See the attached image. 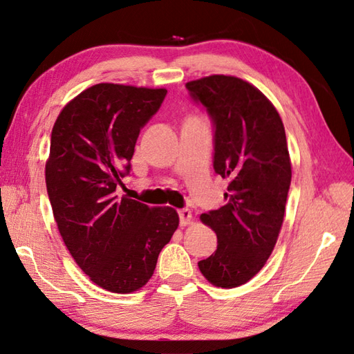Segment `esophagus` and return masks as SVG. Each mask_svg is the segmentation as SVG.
Wrapping results in <instances>:
<instances>
[{
    "mask_svg": "<svg viewBox=\"0 0 354 354\" xmlns=\"http://www.w3.org/2000/svg\"><path fill=\"white\" fill-rule=\"evenodd\" d=\"M178 217H180V225L186 226V225L191 223L192 214H191L189 209H180V211H178Z\"/></svg>",
    "mask_w": 354,
    "mask_h": 354,
    "instance_id": "34e87169",
    "label": "esophagus"
}]
</instances>
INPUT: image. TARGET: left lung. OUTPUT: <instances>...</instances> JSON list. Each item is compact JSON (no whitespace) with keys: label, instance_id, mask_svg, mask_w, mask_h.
I'll return each instance as SVG.
<instances>
[{"label":"left lung","instance_id":"obj_1","mask_svg":"<svg viewBox=\"0 0 354 354\" xmlns=\"http://www.w3.org/2000/svg\"><path fill=\"white\" fill-rule=\"evenodd\" d=\"M214 126V171L228 178L226 205L200 216L217 250L198 262L206 281L236 288L263 268L282 228L291 162L282 118L254 86L231 75L186 83Z\"/></svg>","mask_w":354,"mask_h":354}]
</instances>
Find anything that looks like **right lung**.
Listing matches in <instances>:
<instances>
[{
  "label": "right lung",
  "instance_id": "obj_1",
  "mask_svg": "<svg viewBox=\"0 0 354 354\" xmlns=\"http://www.w3.org/2000/svg\"><path fill=\"white\" fill-rule=\"evenodd\" d=\"M166 92L100 83L71 100L52 129L46 186L59 234L91 281L118 295L146 285L178 226L174 208L115 192Z\"/></svg>",
  "mask_w": 354,
  "mask_h": 354
}]
</instances>
